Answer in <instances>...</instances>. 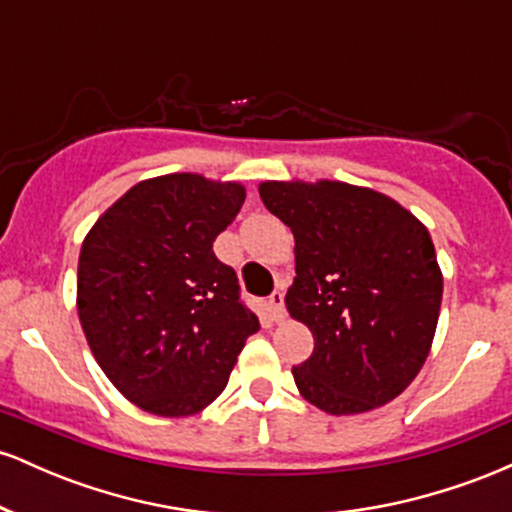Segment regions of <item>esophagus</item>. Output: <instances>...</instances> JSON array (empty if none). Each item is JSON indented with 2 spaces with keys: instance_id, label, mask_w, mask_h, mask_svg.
Here are the masks:
<instances>
[{
  "instance_id": "34e87169",
  "label": "esophagus",
  "mask_w": 512,
  "mask_h": 512,
  "mask_svg": "<svg viewBox=\"0 0 512 512\" xmlns=\"http://www.w3.org/2000/svg\"><path fill=\"white\" fill-rule=\"evenodd\" d=\"M269 313H272L274 322H284L286 320V310H284V293L274 291L269 296Z\"/></svg>"
}]
</instances>
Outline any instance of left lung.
<instances>
[{
	"label": "left lung",
	"mask_w": 512,
	"mask_h": 512,
	"mask_svg": "<svg viewBox=\"0 0 512 512\" xmlns=\"http://www.w3.org/2000/svg\"><path fill=\"white\" fill-rule=\"evenodd\" d=\"M260 197L296 240L286 310L315 339L293 366L298 392L334 416L392 402L436 337L443 272L428 228L383 192L339 180H267Z\"/></svg>",
	"instance_id": "obj_1"
}]
</instances>
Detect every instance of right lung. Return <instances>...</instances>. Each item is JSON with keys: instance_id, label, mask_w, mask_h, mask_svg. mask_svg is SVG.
<instances>
[{"instance_id": "right-lung-1", "label": "right lung", "mask_w": 512, "mask_h": 512, "mask_svg": "<svg viewBox=\"0 0 512 512\" xmlns=\"http://www.w3.org/2000/svg\"><path fill=\"white\" fill-rule=\"evenodd\" d=\"M245 202L240 182L170 173L137 182L86 233L76 308L108 380L139 409L192 416L228 385L260 320L214 240Z\"/></svg>"}]
</instances>
